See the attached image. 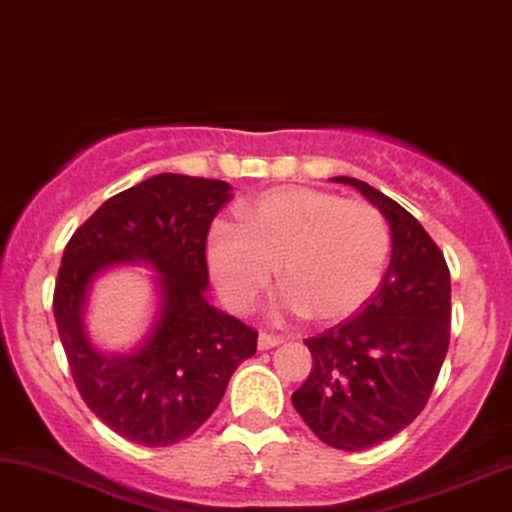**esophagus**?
<instances>
[{"label":"esophagus","instance_id":"obj_1","mask_svg":"<svg viewBox=\"0 0 512 512\" xmlns=\"http://www.w3.org/2000/svg\"><path fill=\"white\" fill-rule=\"evenodd\" d=\"M283 342V337L278 335H269V332H260V337H257V349L260 351H267V349H274Z\"/></svg>","mask_w":512,"mask_h":512}]
</instances>
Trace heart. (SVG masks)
Wrapping results in <instances>:
<instances>
[{
    "label": "heart",
    "mask_w": 512,
    "mask_h": 512,
    "mask_svg": "<svg viewBox=\"0 0 512 512\" xmlns=\"http://www.w3.org/2000/svg\"><path fill=\"white\" fill-rule=\"evenodd\" d=\"M391 252L384 215L313 187L269 189L238 208V227L208 231L210 276L234 311H248L278 267V309L330 325L363 309Z\"/></svg>",
    "instance_id": "b5f03b06"
}]
</instances>
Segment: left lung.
<instances>
[{"label": "left lung", "mask_w": 512, "mask_h": 512, "mask_svg": "<svg viewBox=\"0 0 512 512\" xmlns=\"http://www.w3.org/2000/svg\"><path fill=\"white\" fill-rule=\"evenodd\" d=\"M332 180L386 217L391 262L360 313L304 339L313 367L292 405L325 445L360 452L410 426L431 398L449 346L452 283L440 248L403 206L356 177Z\"/></svg>", "instance_id": "left-lung-1"}]
</instances>
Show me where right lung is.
Wrapping results in <instances>:
<instances>
[{
  "mask_svg": "<svg viewBox=\"0 0 512 512\" xmlns=\"http://www.w3.org/2000/svg\"><path fill=\"white\" fill-rule=\"evenodd\" d=\"M229 199V182L161 173L107 199L65 245L53 316L74 384L95 417L135 445L189 438L255 356L257 332L206 295L208 229ZM117 263L157 274L155 323L131 354L98 350L83 320L92 281Z\"/></svg>",
  "mask_w": 512,
  "mask_h": 512,
  "instance_id": "1",
  "label": "right lung"
}]
</instances>
